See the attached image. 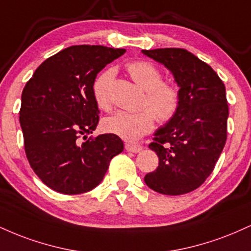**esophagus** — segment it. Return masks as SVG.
I'll return each instance as SVG.
<instances>
[{"instance_id":"34e87169","label":"esophagus","mask_w":251,"mask_h":251,"mask_svg":"<svg viewBox=\"0 0 251 251\" xmlns=\"http://www.w3.org/2000/svg\"><path fill=\"white\" fill-rule=\"evenodd\" d=\"M142 145H137V144H125V150L128 152H133V153H138L142 151Z\"/></svg>"}]
</instances>
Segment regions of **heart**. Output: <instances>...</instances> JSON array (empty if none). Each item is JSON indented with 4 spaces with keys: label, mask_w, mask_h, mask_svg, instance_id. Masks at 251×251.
Instances as JSON below:
<instances>
[{
    "label": "heart",
    "mask_w": 251,
    "mask_h": 251,
    "mask_svg": "<svg viewBox=\"0 0 251 251\" xmlns=\"http://www.w3.org/2000/svg\"><path fill=\"white\" fill-rule=\"evenodd\" d=\"M133 81L145 92L144 107L138 112L119 111L103 119L102 128L127 142H135L151 132L154 118L159 123H168L177 114L180 106V93L175 85L163 81L162 72L149 61H133L126 66ZM113 68L102 71L93 82V97L103 111L111 108L109 89L114 79Z\"/></svg>",
    "instance_id": "b5f03b06"
}]
</instances>
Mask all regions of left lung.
Returning <instances> with one entry per match:
<instances>
[{"instance_id": "left-lung-1", "label": "left lung", "mask_w": 251, "mask_h": 251, "mask_svg": "<svg viewBox=\"0 0 251 251\" xmlns=\"http://www.w3.org/2000/svg\"><path fill=\"white\" fill-rule=\"evenodd\" d=\"M142 51L171 72L180 93L177 114L155 132L149 145L159 165L144 180L159 194H188L211 175L226 145V86L208 63L183 48Z\"/></svg>"}]
</instances>
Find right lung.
<instances>
[{"mask_svg":"<svg viewBox=\"0 0 251 251\" xmlns=\"http://www.w3.org/2000/svg\"><path fill=\"white\" fill-rule=\"evenodd\" d=\"M125 51L72 46L45 60L25 83L20 109L25 155L37 177L54 191H91L101 183L112 158L123 152L118 135H87L99 123L94 80Z\"/></svg>","mask_w":251,"mask_h":251,"instance_id":"right-lung-1","label":"right lung"}]
</instances>
